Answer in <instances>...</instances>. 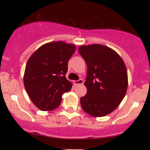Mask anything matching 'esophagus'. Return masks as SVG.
<instances>
[{"mask_svg":"<svg viewBox=\"0 0 150 150\" xmlns=\"http://www.w3.org/2000/svg\"><path fill=\"white\" fill-rule=\"evenodd\" d=\"M74 83H75V85H83L84 82L82 79H80V80L75 81V82H74Z\"/></svg>","mask_w":150,"mask_h":150,"instance_id":"1","label":"esophagus"}]
</instances>
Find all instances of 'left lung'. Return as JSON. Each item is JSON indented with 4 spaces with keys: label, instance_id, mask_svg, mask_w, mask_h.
<instances>
[{
    "label": "left lung",
    "instance_id": "obj_1",
    "mask_svg": "<svg viewBox=\"0 0 150 150\" xmlns=\"http://www.w3.org/2000/svg\"><path fill=\"white\" fill-rule=\"evenodd\" d=\"M79 53L87 65V92L80 98L82 109L94 117L109 114L118 107L128 88V73L116 51L101 44L82 45Z\"/></svg>",
    "mask_w": 150,
    "mask_h": 150
}]
</instances>
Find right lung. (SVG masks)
I'll return each mask as SVG.
<instances>
[{"label":"right lung","instance_id":"add662e5","mask_svg":"<svg viewBox=\"0 0 150 150\" xmlns=\"http://www.w3.org/2000/svg\"><path fill=\"white\" fill-rule=\"evenodd\" d=\"M74 44L50 42L39 47L27 61L24 85L29 97L42 111L58 108L63 93L72 88L65 77L68 61L75 51Z\"/></svg>","mask_w":150,"mask_h":150}]
</instances>
